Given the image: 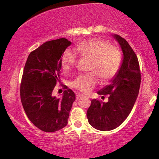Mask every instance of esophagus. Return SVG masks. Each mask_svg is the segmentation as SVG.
Instances as JSON below:
<instances>
[{
    "instance_id": "34e87169",
    "label": "esophagus",
    "mask_w": 159,
    "mask_h": 159,
    "mask_svg": "<svg viewBox=\"0 0 159 159\" xmlns=\"http://www.w3.org/2000/svg\"><path fill=\"white\" fill-rule=\"evenodd\" d=\"M81 97H83V95H81V94H77L76 95V99H79L81 98Z\"/></svg>"
}]
</instances>
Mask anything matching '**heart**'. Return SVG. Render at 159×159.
<instances>
[{
	"label": "heart",
	"mask_w": 159,
	"mask_h": 159,
	"mask_svg": "<svg viewBox=\"0 0 159 159\" xmlns=\"http://www.w3.org/2000/svg\"><path fill=\"white\" fill-rule=\"evenodd\" d=\"M80 55L91 60L89 71L92 73L80 75L72 82V86L84 93H89L98 84V76L102 81L111 80L121 66L123 54L120 49L112 47L109 43L100 39H90L83 41L76 48ZM77 57L70 48L61 56L64 69H69L76 62Z\"/></svg>",
	"instance_id": "heart-1"
}]
</instances>
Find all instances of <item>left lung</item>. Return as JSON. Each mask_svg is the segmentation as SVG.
Returning <instances> with one entry per match:
<instances>
[{
	"mask_svg": "<svg viewBox=\"0 0 159 159\" xmlns=\"http://www.w3.org/2000/svg\"><path fill=\"white\" fill-rule=\"evenodd\" d=\"M123 52L121 66L110 80V84L98 92L109 95L107 102L96 99L91 100L87 118L94 128L109 131L118 127L130 114L139 94L141 74L135 53L126 40L117 34L112 35Z\"/></svg>",
	"mask_w": 159,
	"mask_h": 159,
	"instance_id": "1",
	"label": "left lung"
}]
</instances>
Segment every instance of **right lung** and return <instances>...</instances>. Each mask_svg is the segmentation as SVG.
Instances as JSON below:
<instances>
[{"label":"right lung","mask_w":159,"mask_h":159,"mask_svg":"<svg viewBox=\"0 0 159 159\" xmlns=\"http://www.w3.org/2000/svg\"><path fill=\"white\" fill-rule=\"evenodd\" d=\"M71 44L64 38L44 43L29 54L24 69L20 85L23 108L31 122L47 133L65 127L76 99L67 88L60 98L52 95L60 81L61 57Z\"/></svg>","instance_id":"obj_1"}]
</instances>
